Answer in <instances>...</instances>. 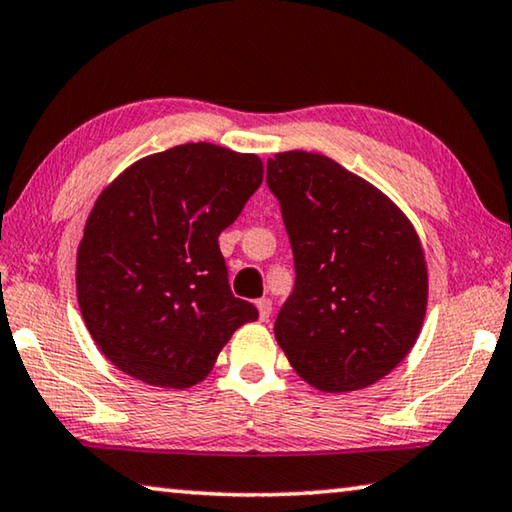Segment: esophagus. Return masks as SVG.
<instances>
[{
  "label": "esophagus",
  "instance_id": "34e87169",
  "mask_svg": "<svg viewBox=\"0 0 512 512\" xmlns=\"http://www.w3.org/2000/svg\"><path fill=\"white\" fill-rule=\"evenodd\" d=\"M256 309H258V318H261L263 322L272 316V300H267V297H263V300L256 302Z\"/></svg>",
  "mask_w": 512,
  "mask_h": 512
}]
</instances>
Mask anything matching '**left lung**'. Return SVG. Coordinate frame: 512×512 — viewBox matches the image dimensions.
Instances as JSON below:
<instances>
[{"instance_id": "obj_1", "label": "left lung", "mask_w": 512, "mask_h": 512, "mask_svg": "<svg viewBox=\"0 0 512 512\" xmlns=\"http://www.w3.org/2000/svg\"><path fill=\"white\" fill-rule=\"evenodd\" d=\"M295 256V290L274 338L295 373L327 393L359 391L414 348L428 306V265L410 217L332 157L267 160Z\"/></svg>"}]
</instances>
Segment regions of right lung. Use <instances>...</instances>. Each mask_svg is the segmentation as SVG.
Wrapping results in <instances>:
<instances>
[{"label":"right lung","mask_w":512,"mask_h":512,"mask_svg":"<svg viewBox=\"0 0 512 512\" xmlns=\"http://www.w3.org/2000/svg\"><path fill=\"white\" fill-rule=\"evenodd\" d=\"M261 183L258 155L190 141L132 162L100 192L77 247V302L119 371L194 387L258 318L233 297L217 238Z\"/></svg>","instance_id":"right-lung-1"}]
</instances>
